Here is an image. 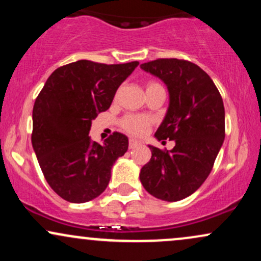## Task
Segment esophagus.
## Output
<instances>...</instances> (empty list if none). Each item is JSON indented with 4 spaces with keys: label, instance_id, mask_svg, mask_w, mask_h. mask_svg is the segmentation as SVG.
Returning a JSON list of instances; mask_svg holds the SVG:
<instances>
[{
    "label": "esophagus",
    "instance_id": "obj_1",
    "mask_svg": "<svg viewBox=\"0 0 261 261\" xmlns=\"http://www.w3.org/2000/svg\"><path fill=\"white\" fill-rule=\"evenodd\" d=\"M141 143H140V141H137V140H134V139H130L128 140V148L130 149H134V148H136L137 146H140Z\"/></svg>",
    "mask_w": 261,
    "mask_h": 261
}]
</instances>
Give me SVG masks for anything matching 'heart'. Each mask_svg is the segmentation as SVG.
Here are the masks:
<instances>
[{"instance_id": "obj_1", "label": "heart", "mask_w": 261, "mask_h": 261, "mask_svg": "<svg viewBox=\"0 0 261 261\" xmlns=\"http://www.w3.org/2000/svg\"><path fill=\"white\" fill-rule=\"evenodd\" d=\"M160 86L154 82H149L147 85V88H152V87ZM121 127L124 128L125 131L131 135H135V136H142L143 134L147 133L148 127L151 126L152 120L148 116L143 115H126L121 120Z\"/></svg>"}]
</instances>
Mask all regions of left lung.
I'll return each instance as SVG.
<instances>
[{
  "mask_svg": "<svg viewBox=\"0 0 261 261\" xmlns=\"http://www.w3.org/2000/svg\"><path fill=\"white\" fill-rule=\"evenodd\" d=\"M140 67L163 81L169 93L168 110L154 137L175 142L170 151L148 145L152 157L140 180L152 196L179 201L201 187L222 147V97L208 74L190 61L158 59Z\"/></svg>",
  "mask_w": 261,
  "mask_h": 261,
  "instance_id": "obj_1",
  "label": "left lung"
}]
</instances>
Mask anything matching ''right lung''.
Here are the masks:
<instances>
[{"label": "right lung", "instance_id": "right-lung-1", "mask_svg": "<svg viewBox=\"0 0 261 261\" xmlns=\"http://www.w3.org/2000/svg\"><path fill=\"white\" fill-rule=\"evenodd\" d=\"M139 62L106 65L80 60L56 68L33 108L32 145L51 189L68 202L91 201L106 190L113 164L128 140L114 133L103 145L89 136L92 120L109 109Z\"/></svg>", "mask_w": 261, "mask_h": 261}]
</instances>
